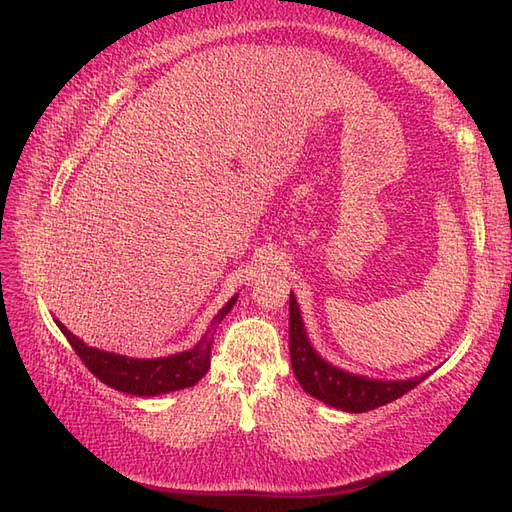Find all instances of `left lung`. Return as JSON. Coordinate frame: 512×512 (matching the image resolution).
I'll return each instance as SVG.
<instances>
[{
    "label": "left lung",
    "instance_id": "left-lung-1",
    "mask_svg": "<svg viewBox=\"0 0 512 512\" xmlns=\"http://www.w3.org/2000/svg\"><path fill=\"white\" fill-rule=\"evenodd\" d=\"M290 357L300 387L309 396L346 413H365L398 400L428 376L422 374L406 381H378V378L350 374L326 363L309 342L294 294H290Z\"/></svg>",
    "mask_w": 512,
    "mask_h": 512
}]
</instances>
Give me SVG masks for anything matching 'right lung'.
I'll return each mask as SVG.
<instances>
[{
    "mask_svg": "<svg viewBox=\"0 0 512 512\" xmlns=\"http://www.w3.org/2000/svg\"><path fill=\"white\" fill-rule=\"evenodd\" d=\"M235 300H238V294L216 313V318L209 324L207 333L194 348L160 359H134L114 355V352H103L99 348L86 346L82 339L75 337L60 320H56V324L64 333V337L69 339V344L77 352V357L82 359V363L101 383H106L116 391L131 393V396H160V393L192 387L207 374L214 333L222 318L233 309Z\"/></svg>",
    "mask_w": 512,
    "mask_h": 512,
    "instance_id": "right-lung-1",
    "label": "right lung"
}]
</instances>
